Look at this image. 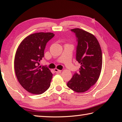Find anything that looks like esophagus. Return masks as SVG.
I'll return each instance as SVG.
<instances>
[{
    "label": "esophagus",
    "instance_id": "1",
    "mask_svg": "<svg viewBox=\"0 0 122 122\" xmlns=\"http://www.w3.org/2000/svg\"><path fill=\"white\" fill-rule=\"evenodd\" d=\"M54 70V71H55V73H57V74L60 73L61 72V71H60V70H59L58 69H57V68H55Z\"/></svg>",
    "mask_w": 122,
    "mask_h": 122
}]
</instances>
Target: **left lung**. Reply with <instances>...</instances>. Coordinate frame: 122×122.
<instances>
[{
	"mask_svg": "<svg viewBox=\"0 0 122 122\" xmlns=\"http://www.w3.org/2000/svg\"><path fill=\"white\" fill-rule=\"evenodd\" d=\"M77 38L76 59L81 64L67 86L77 92H83L94 86L100 77L102 66V51L93 34L80 28L71 30Z\"/></svg>",
	"mask_w": 122,
	"mask_h": 122,
	"instance_id": "left-lung-1",
	"label": "left lung"
}]
</instances>
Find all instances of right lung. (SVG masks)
<instances>
[{"label": "right lung", "instance_id": "obj_1", "mask_svg": "<svg viewBox=\"0 0 122 122\" xmlns=\"http://www.w3.org/2000/svg\"><path fill=\"white\" fill-rule=\"evenodd\" d=\"M53 33L39 32L26 37L20 43L14 57V71L18 81L30 93L40 95L48 89L53 74L48 68L41 67L40 60Z\"/></svg>", "mask_w": 122, "mask_h": 122}]
</instances>
